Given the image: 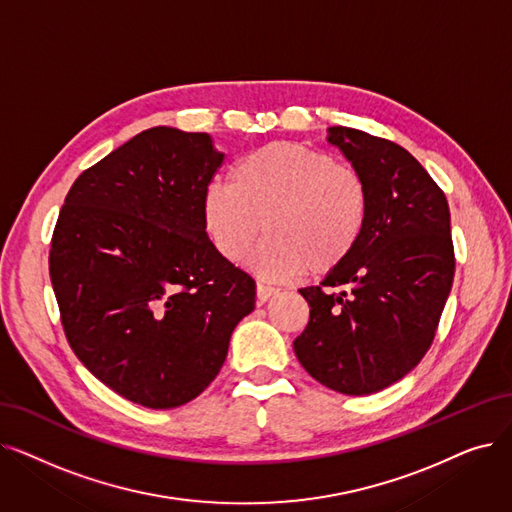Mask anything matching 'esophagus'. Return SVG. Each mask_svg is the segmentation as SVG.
Returning a JSON list of instances; mask_svg holds the SVG:
<instances>
[{"label":"esophagus","mask_w":512,"mask_h":512,"mask_svg":"<svg viewBox=\"0 0 512 512\" xmlns=\"http://www.w3.org/2000/svg\"><path fill=\"white\" fill-rule=\"evenodd\" d=\"M278 293V288L268 286V284H257V301L263 305L265 301H270V297H274Z\"/></svg>","instance_id":"34e87169"}]
</instances>
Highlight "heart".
Here are the masks:
<instances>
[{"mask_svg":"<svg viewBox=\"0 0 512 512\" xmlns=\"http://www.w3.org/2000/svg\"><path fill=\"white\" fill-rule=\"evenodd\" d=\"M230 182L205 188V232L221 257L240 261L265 228L270 236L251 255V268L268 280L341 268L366 230L370 194L362 173L305 144L251 150L232 167Z\"/></svg>","mask_w":512,"mask_h":512,"instance_id":"obj_1","label":"heart"}]
</instances>
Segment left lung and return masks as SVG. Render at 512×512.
<instances>
[{"label":"left lung","instance_id":"obj_1","mask_svg":"<svg viewBox=\"0 0 512 512\" xmlns=\"http://www.w3.org/2000/svg\"><path fill=\"white\" fill-rule=\"evenodd\" d=\"M326 140L362 173L370 209L351 257L299 291L309 322L293 347L324 387L370 395L404 379L433 343L456 265L450 207L395 142L349 127H328Z\"/></svg>","mask_w":512,"mask_h":512}]
</instances>
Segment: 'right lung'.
<instances>
[{
  "label": "right lung",
  "mask_w": 512,
  "mask_h": 512,
  "mask_svg": "<svg viewBox=\"0 0 512 512\" xmlns=\"http://www.w3.org/2000/svg\"><path fill=\"white\" fill-rule=\"evenodd\" d=\"M221 163L209 133L146 129L77 177L56 221L50 278L64 335L98 381L144 408L201 395L255 309V280L203 226Z\"/></svg>",
  "instance_id": "1"
}]
</instances>
